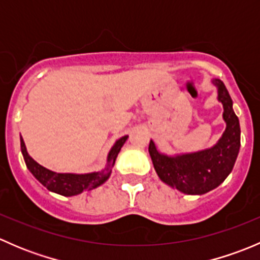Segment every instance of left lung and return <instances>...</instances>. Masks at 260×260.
Here are the masks:
<instances>
[{"label":"left lung","mask_w":260,"mask_h":260,"mask_svg":"<svg viewBox=\"0 0 260 260\" xmlns=\"http://www.w3.org/2000/svg\"><path fill=\"white\" fill-rule=\"evenodd\" d=\"M212 84L217 88V101L222 104V118L226 123L216 145L176 156L161 153L152 140L148 146L152 164L161 181L187 195H203L224 182L240 149V124L229 91L220 79H212Z\"/></svg>","instance_id":"left-lung-1"}]
</instances>
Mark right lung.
Instances as JSON below:
<instances>
[{
	"mask_svg": "<svg viewBox=\"0 0 260 260\" xmlns=\"http://www.w3.org/2000/svg\"><path fill=\"white\" fill-rule=\"evenodd\" d=\"M128 136L119 138L114 146L112 147L109 151L108 157H107V166L102 171L98 172H90V174H59V172H54L51 170L45 169L44 166L39 165L30 154L27 153L25 142H23L22 137L20 136L21 142V152H22L23 159L27 166L28 171L35 176V179L40 183H43L49 191H52L55 193H59L62 196H75L84 191L93 190V188L98 187L102 183L106 182L109 179L112 174V167L114 166L115 159H117L118 153H119L120 148L127 141Z\"/></svg>",
	"mask_w": 260,
	"mask_h": 260,
	"instance_id": "right-lung-1",
	"label": "right lung"
}]
</instances>
